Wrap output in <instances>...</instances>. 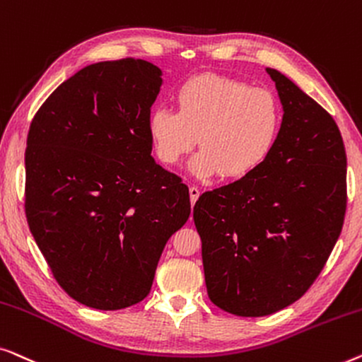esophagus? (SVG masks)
Here are the masks:
<instances>
[{
	"label": "esophagus",
	"instance_id": "34e87169",
	"mask_svg": "<svg viewBox=\"0 0 362 362\" xmlns=\"http://www.w3.org/2000/svg\"><path fill=\"white\" fill-rule=\"evenodd\" d=\"M188 192H190V200H192V203H195V202L198 200V197H200V188L195 187V185H192L190 188H188Z\"/></svg>",
	"mask_w": 362,
	"mask_h": 362
}]
</instances>
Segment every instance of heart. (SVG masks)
Here are the masks:
<instances>
[{"label": "heart", "instance_id": "b5f03b06", "mask_svg": "<svg viewBox=\"0 0 362 362\" xmlns=\"http://www.w3.org/2000/svg\"><path fill=\"white\" fill-rule=\"evenodd\" d=\"M177 111L156 108L147 131L164 165H177L193 149L190 162L198 179L221 174L243 179L256 172L276 146L282 110L271 91L221 75H198L175 93Z\"/></svg>", "mask_w": 362, "mask_h": 362}]
</instances>
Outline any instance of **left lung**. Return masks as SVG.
Here are the masks:
<instances>
[{
    "mask_svg": "<svg viewBox=\"0 0 362 362\" xmlns=\"http://www.w3.org/2000/svg\"><path fill=\"white\" fill-rule=\"evenodd\" d=\"M284 106L271 156L251 175L205 192L193 208L208 297L238 317L298 300L323 271L346 213V151L332 115L279 70Z\"/></svg>",
    "mask_w": 362,
    "mask_h": 362,
    "instance_id": "1",
    "label": "left lung"
}]
</instances>
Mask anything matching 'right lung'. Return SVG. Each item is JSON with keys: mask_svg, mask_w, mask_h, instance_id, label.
<instances>
[{"mask_svg": "<svg viewBox=\"0 0 362 362\" xmlns=\"http://www.w3.org/2000/svg\"><path fill=\"white\" fill-rule=\"evenodd\" d=\"M160 70L98 62L52 91L28 132L24 211L57 284L86 307L139 303L167 241L190 216L188 187L152 159Z\"/></svg>", "mask_w": 362, "mask_h": 362, "instance_id": "1", "label": "right lung"}]
</instances>
